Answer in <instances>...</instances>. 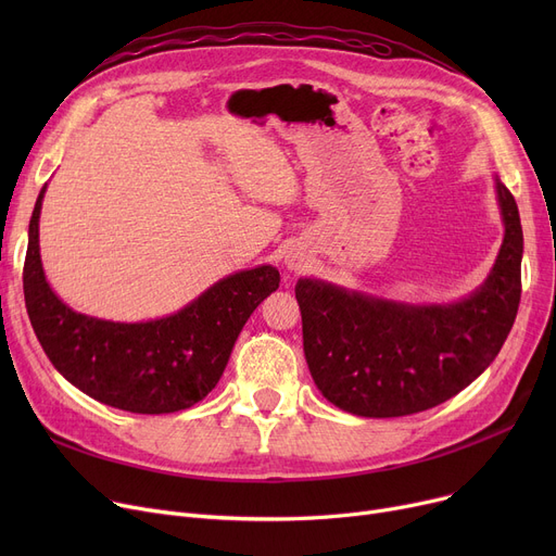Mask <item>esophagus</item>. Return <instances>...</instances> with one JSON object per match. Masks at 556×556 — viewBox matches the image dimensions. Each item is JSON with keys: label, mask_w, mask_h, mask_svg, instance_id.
I'll use <instances>...</instances> for the list:
<instances>
[{"label": "esophagus", "mask_w": 556, "mask_h": 556, "mask_svg": "<svg viewBox=\"0 0 556 556\" xmlns=\"http://www.w3.org/2000/svg\"><path fill=\"white\" fill-rule=\"evenodd\" d=\"M283 263H286V268H288L290 273H300V270H304V266H306V256H304L302 252H298V250H290V252L286 254Z\"/></svg>", "instance_id": "esophagus-1"}]
</instances>
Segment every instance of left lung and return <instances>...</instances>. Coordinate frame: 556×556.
Returning <instances> with one entry per match:
<instances>
[{"label": "left lung", "instance_id": "obj_1", "mask_svg": "<svg viewBox=\"0 0 556 556\" xmlns=\"http://www.w3.org/2000/svg\"><path fill=\"white\" fill-rule=\"evenodd\" d=\"M505 239L469 298L405 304L302 277L304 356L317 390L344 413L405 417L471 386L498 356L520 302L522 227L516 200L495 178Z\"/></svg>", "mask_w": 556, "mask_h": 556}]
</instances>
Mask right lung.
Returning a JSON list of instances; mask_svg holds the SVG:
<instances>
[{
  "label": "right lung",
  "mask_w": 556,
  "mask_h": 556,
  "mask_svg": "<svg viewBox=\"0 0 556 556\" xmlns=\"http://www.w3.org/2000/svg\"><path fill=\"white\" fill-rule=\"evenodd\" d=\"M42 187L24 261L28 319L51 365L67 381L105 405L137 415L187 410L207 396L254 308L279 288V270L258 266L223 277L200 298L149 323H112L72 311L42 270Z\"/></svg>",
  "instance_id": "right-lung-1"
}]
</instances>
